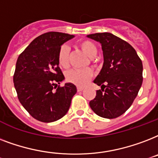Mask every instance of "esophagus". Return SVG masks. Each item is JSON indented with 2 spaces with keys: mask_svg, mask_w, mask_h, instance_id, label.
Segmentation results:
<instances>
[{
  "mask_svg": "<svg viewBox=\"0 0 158 158\" xmlns=\"http://www.w3.org/2000/svg\"><path fill=\"white\" fill-rule=\"evenodd\" d=\"M77 89L78 92H80V91H82V90H84V88H83V87H80V86H77Z\"/></svg>",
  "mask_w": 158,
  "mask_h": 158,
  "instance_id": "1",
  "label": "esophagus"
}]
</instances>
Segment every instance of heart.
Masks as SVG:
<instances>
[{
    "mask_svg": "<svg viewBox=\"0 0 158 158\" xmlns=\"http://www.w3.org/2000/svg\"><path fill=\"white\" fill-rule=\"evenodd\" d=\"M77 44L81 49L89 57L95 56L97 52L96 45L90 40H81ZM57 62L61 68H68L69 67V48L67 45H62L59 48L57 52ZM92 77L93 71L90 68H85L81 70H71L66 74V79L68 82L77 86L85 85Z\"/></svg>",
    "mask_w": 158,
    "mask_h": 158,
    "instance_id": "1",
    "label": "heart"
}]
</instances>
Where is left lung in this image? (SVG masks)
<instances>
[{
    "label": "left lung",
    "instance_id": "1",
    "mask_svg": "<svg viewBox=\"0 0 158 158\" xmlns=\"http://www.w3.org/2000/svg\"><path fill=\"white\" fill-rule=\"evenodd\" d=\"M88 38L101 44L104 64L94 82L101 90L90 106L102 118L122 115L132 106L143 83V63L129 43L110 33H96Z\"/></svg>",
    "mask_w": 158,
    "mask_h": 158
}]
</instances>
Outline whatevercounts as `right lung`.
<instances>
[{
	"instance_id": "add662e5",
	"label": "right lung",
	"mask_w": 158,
	"mask_h": 158,
	"mask_svg": "<svg viewBox=\"0 0 158 158\" xmlns=\"http://www.w3.org/2000/svg\"><path fill=\"white\" fill-rule=\"evenodd\" d=\"M74 36L60 32L40 35L19 54L13 81L19 102L33 118L50 123L69 110L77 93L74 84H60L64 79L57 62L61 45Z\"/></svg>"
}]
</instances>
